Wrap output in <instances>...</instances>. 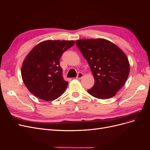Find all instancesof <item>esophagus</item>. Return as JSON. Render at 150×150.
<instances>
[{
    "label": "esophagus",
    "mask_w": 150,
    "mask_h": 150,
    "mask_svg": "<svg viewBox=\"0 0 150 150\" xmlns=\"http://www.w3.org/2000/svg\"><path fill=\"white\" fill-rule=\"evenodd\" d=\"M83 77V74L82 73V72H79L78 76H77V77H76V79H82Z\"/></svg>",
    "instance_id": "1"
}]
</instances>
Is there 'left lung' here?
Returning a JSON list of instances; mask_svg holds the SVG:
<instances>
[{
    "mask_svg": "<svg viewBox=\"0 0 150 150\" xmlns=\"http://www.w3.org/2000/svg\"><path fill=\"white\" fill-rule=\"evenodd\" d=\"M88 61L94 84L88 92L98 99L112 98L121 88L129 73V63L125 52L116 44L104 39L76 41Z\"/></svg>",
    "mask_w": 150,
    "mask_h": 150,
    "instance_id": "8db88e82",
    "label": "left lung"
}]
</instances>
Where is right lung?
<instances>
[{
    "label": "right lung",
    "mask_w": 150,
    "mask_h": 150,
    "mask_svg": "<svg viewBox=\"0 0 150 150\" xmlns=\"http://www.w3.org/2000/svg\"><path fill=\"white\" fill-rule=\"evenodd\" d=\"M74 43V40H45L27 55L21 68L22 78L34 96L50 101L64 93L68 82L63 79L59 61L63 52Z\"/></svg>",
    "instance_id": "right-lung-1"
}]
</instances>
